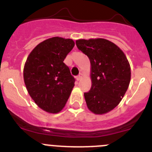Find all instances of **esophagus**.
I'll return each mask as SVG.
<instances>
[{"mask_svg": "<svg viewBox=\"0 0 152 152\" xmlns=\"http://www.w3.org/2000/svg\"><path fill=\"white\" fill-rule=\"evenodd\" d=\"M82 73H79V74L78 75V76H76V80H77V81H79V80H80V79H82Z\"/></svg>", "mask_w": 152, "mask_h": 152, "instance_id": "esophagus-1", "label": "esophagus"}]
</instances>
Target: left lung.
<instances>
[{
  "instance_id": "8db88e82",
  "label": "left lung",
  "mask_w": 152,
  "mask_h": 152,
  "mask_svg": "<svg viewBox=\"0 0 152 152\" xmlns=\"http://www.w3.org/2000/svg\"><path fill=\"white\" fill-rule=\"evenodd\" d=\"M76 45L91 64L92 85L84 94L88 107L96 114L113 110L124 96L131 80L130 65L124 53L103 39H80Z\"/></svg>"
}]
</instances>
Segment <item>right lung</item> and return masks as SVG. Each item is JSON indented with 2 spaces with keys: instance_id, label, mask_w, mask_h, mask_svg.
<instances>
[{
  "instance_id": "right-lung-1",
  "label": "right lung",
  "mask_w": 152,
  "mask_h": 152,
  "mask_svg": "<svg viewBox=\"0 0 152 152\" xmlns=\"http://www.w3.org/2000/svg\"><path fill=\"white\" fill-rule=\"evenodd\" d=\"M74 45L72 39L53 37L37 45L26 59L25 85L37 105L45 111H61L74 87V77L64 63Z\"/></svg>"
}]
</instances>
